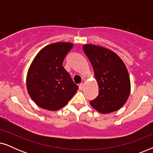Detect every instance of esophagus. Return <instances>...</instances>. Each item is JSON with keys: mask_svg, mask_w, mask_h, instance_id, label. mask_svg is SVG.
<instances>
[{"mask_svg": "<svg viewBox=\"0 0 153 153\" xmlns=\"http://www.w3.org/2000/svg\"><path fill=\"white\" fill-rule=\"evenodd\" d=\"M83 86H84V84H83V83H81L80 84H79V88L80 91H82V90L83 89Z\"/></svg>", "mask_w": 153, "mask_h": 153, "instance_id": "1", "label": "esophagus"}]
</instances>
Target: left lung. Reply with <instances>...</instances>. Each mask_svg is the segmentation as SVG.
Returning a JSON list of instances; mask_svg holds the SVG:
<instances>
[{
    "instance_id": "obj_1",
    "label": "left lung",
    "mask_w": 153,
    "mask_h": 153,
    "mask_svg": "<svg viewBox=\"0 0 153 153\" xmlns=\"http://www.w3.org/2000/svg\"><path fill=\"white\" fill-rule=\"evenodd\" d=\"M83 49L93 68L99 86V95L90 102L101 114L120 109L131 91L128 71L122 59L114 51L94 45H84Z\"/></svg>"
}]
</instances>
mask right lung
<instances>
[{"instance_id": "add662e5", "label": "right lung", "mask_w": 153, "mask_h": 153, "mask_svg": "<svg viewBox=\"0 0 153 153\" xmlns=\"http://www.w3.org/2000/svg\"><path fill=\"white\" fill-rule=\"evenodd\" d=\"M73 44L56 42L38 52L26 76L28 93L39 107L57 111L68 103L79 87L62 66L66 54Z\"/></svg>"}]
</instances>
